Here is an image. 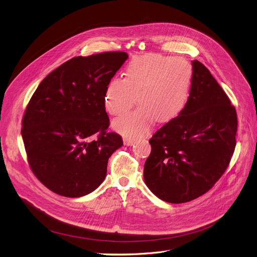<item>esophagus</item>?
<instances>
[{
	"mask_svg": "<svg viewBox=\"0 0 257 257\" xmlns=\"http://www.w3.org/2000/svg\"><path fill=\"white\" fill-rule=\"evenodd\" d=\"M135 142H136V139H133V138H127V137L123 138V143H124V145H126V146L133 145Z\"/></svg>",
	"mask_w": 257,
	"mask_h": 257,
	"instance_id": "esophagus-1",
	"label": "esophagus"
}]
</instances>
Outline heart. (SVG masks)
Returning <instances> with one entry per match:
<instances>
[{
    "label": "heart",
    "mask_w": 257,
    "mask_h": 257,
    "mask_svg": "<svg viewBox=\"0 0 257 257\" xmlns=\"http://www.w3.org/2000/svg\"><path fill=\"white\" fill-rule=\"evenodd\" d=\"M192 67L183 58L149 54L134 58L125 78H113L105 86L104 108L113 116L128 112L138 97L140 107L119 118L113 127L120 134L136 137L152 124L169 122L183 111L192 82Z\"/></svg>",
    "instance_id": "1"
}]
</instances>
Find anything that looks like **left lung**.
Segmentation results:
<instances>
[{
  "label": "left lung",
  "instance_id": "left-lung-1",
  "mask_svg": "<svg viewBox=\"0 0 257 257\" xmlns=\"http://www.w3.org/2000/svg\"><path fill=\"white\" fill-rule=\"evenodd\" d=\"M190 95L183 111L149 140L152 153L144 180L160 199L184 203L198 198L218 182L235 148L233 105L209 70L192 61Z\"/></svg>",
  "mask_w": 257,
  "mask_h": 257
}]
</instances>
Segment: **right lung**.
I'll use <instances>...</instances> for the list:
<instances>
[{
    "mask_svg": "<svg viewBox=\"0 0 257 257\" xmlns=\"http://www.w3.org/2000/svg\"><path fill=\"white\" fill-rule=\"evenodd\" d=\"M127 58L124 52L74 57L48 74L30 99L22 130L28 162L54 193L75 198L93 192L123 145L107 132L103 93Z\"/></svg>",
    "mask_w": 257,
    "mask_h": 257,
    "instance_id": "add662e5",
    "label": "right lung"
}]
</instances>
